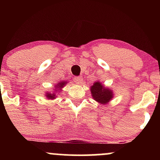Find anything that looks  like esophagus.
I'll list each match as a JSON object with an SVG mask.
<instances>
[{"mask_svg": "<svg viewBox=\"0 0 160 160\" xmlns=\"http://www.w3.org/2000/svg\"><path fill=\"white\" fill-rule=\"evenodd\" d=\"M74 81L78 82V83H82V77H74Z\"/></svg>", "mask_w": 160, "mask_h": 160, "instance_id": "obj_1", "label": "esophagus"}]
</instances>
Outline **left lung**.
<instances>
[{
    "mask_svg": "<svg viewBox=\"0 0 160 160\" xmlns=\"http://www.w3.org/2000/svg\"><path fill=\"white\" fill-rule=\"evenodd\" d=\"M92 98L99 104L106 105L113 98V91L111 89L104 86L100 81L97 80L90 87Z\"/></svg>",
    "mask_w": 160,
    "mask_h": 160,
    "instance_id": "8db88e82",
    "label": "left lung"
}]
</instances>
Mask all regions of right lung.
Instances as JSON below:
<instances>
[{
	"instance_id": "1",
	"label": "right lung",
	"mask_w": 160,
	"mask_h": 160,
	"mask_svg": "<svg viewBox=\"0 0 160 160\" xmlns=\"http://www.w3.org/2000/svg\"><path fill=\"white\" fill-rule=\"evenodd\" d=\"M67 83L68 81H65V80L60 81L59 82H57L56 85L54 86V89H52L53 90L52 92H46V98H47L48 100H53V99L57 98L58 93L61 92V91H62V88H64V86H65Z\"/></svg>"
}]
</instances>
